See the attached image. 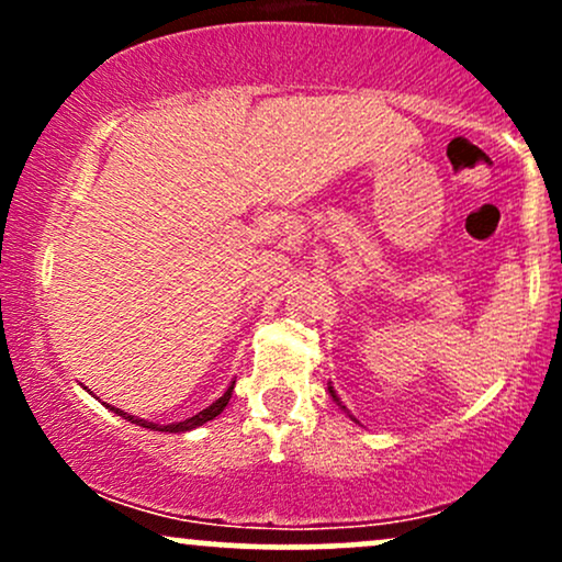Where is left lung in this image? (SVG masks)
I'll use <instances>...</instances> for the list:
<instances>
[{"label": "left lung", "mask_w": 562, "mask_h": 562, "mask_svg": "<svg viewBox=\"0 0 562 562\" xmlns=\"http://www.w3.org/2000/svg\"><path fill=\"white\" fill-rule=\"evenodd\" d=\"M327 391H330L333 402H335V404H338V406H340V409H344V412H346V415H348V409H346V406H344V402H340V398H338V393H335V389H333V385H327ZM348 417H351V415H348ZM351 420H353V417H351Z\"/></svg>", "instance_id": "left-lung-1"}]
</instances>
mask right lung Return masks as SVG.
Segmentation results:
<instances>
[{"instance_id": "right-lung-1", "label": "right lung", "mask_w": 562, "mask_h": 562, "mask_svg": "<svg viewBox=\"0 0 562 562\" xmlns=\"http://www.w3.org/2000/svg\"><path fill=\"white\" fill-rule=\"evenodd\" d=\"M232 389H235V380H232V383L227 385V391H224L222 396H218L214 404H209V406H205V409H200L198 415L187 417V420H182V423H169V425L147 423V420H142V417H134V415H128V412H124V409H115V406H111V404H105V406H111V412H115V415H119V417H124V420L134 423V425H142V428L160 430V434H184V430L200 428V425H203V423L214 420V417L222 415V412H224V406H227V404H229V398H232ZM89 393H92V391H89Z\"/></svg>"}]
</instances>
